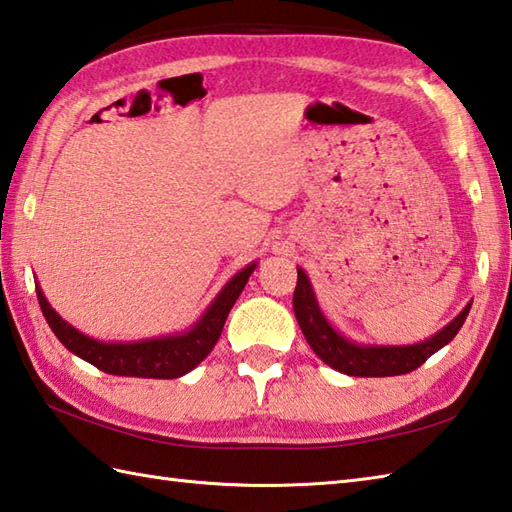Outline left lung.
<instances>
[{
    "label": "left lung",
    "mask_w": 512,
    "mask_h": 512,
    "mask_svg": "<svg viewBox=\"0 0 512 512\" xmlns=\"http://www.w3.org/2000/svg\"><path fill=\"white\" fill-rule=\"evenodd\" d=\"M473 302L457 314L446 327H442L431 338L415 344H362L349 340L331 325L322 314L314 287L309 283L305 269L298 267V283L294 291V314L298 325L305 333L309 347L316 356L329 364L331 369L353 375V378H387V375H402L415 371L429 360L435 351H440L451 342L471 311Z\"/></svg>",
    "instance_id": "1"
}]
</instances>
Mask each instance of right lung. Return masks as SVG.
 Instances as JSON below:
<instances>
[{
	"label": "right lung",
	"mask_w": 512,
	"mask_h": 512,
	"mask_svg": "<svg viewBox=\"0 0 512 512\" xmlns=\"http://www.w3.org/2000/svg\"><path fill=\"white\" fill-rule=\"evenodd\" d=\"M256 260L243 267L241 271L227 280L225 287L218 291L210 307L203 311L194 325L172 336H159L139 342H103L81 333L61 318L55 309L50 307L44 291L39 283L37 298L39 307L44 311V318L50 325L52 333L59 338L64 347L79 356L81 360L90 362L92 367L106 371L110 375H125V378H156V380H172L190 373L196 364H201L210 351L214 349L216 340L221 338L229 309L241 296L249 276L254 274Z\"/></svg>",
	"instance_id": "right-lung-1"
}]
</instances>
